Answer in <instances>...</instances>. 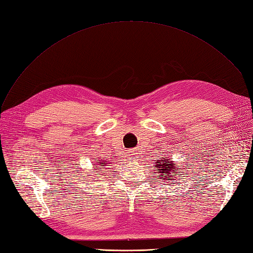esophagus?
<instances>
[{
    "label": "esophagus",
    "instance_id": "1",
    "mask_svg": "<svg viewBox=\"0 0 253 253\" xmlns=\"http://www.w3.org/2000/svg\"><path fill=\"white\" fill-rule=\"evenodd\" d=\"M129 153H131V154H129V155H133V154H134V153H132V152H129Z\"/></svg>",
    "mask_w": 253,
    "mask_h": 253
}]
</instances>
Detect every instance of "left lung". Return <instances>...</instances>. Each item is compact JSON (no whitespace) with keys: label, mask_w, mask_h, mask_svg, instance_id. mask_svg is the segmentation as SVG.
Segmentation results:
<instances>
[{"label":"left lung","mask_w":253,"mask_h":253,"mask_svg":"<svg viewBox=\"0 0 253 253\" xmlns=\"http://www.w3.org/2000/svg\"><path fill=\"white\" fill-rule=\"evenodd\" d=\"M155 163H156V170H158V174H159L156 175L158 177L162 176L164 180L171 181L173 176H174V180H176L175 179V176L177 175L176 173H181L182 168H177L175 166V163L170 159H168L167 156L166 158H163V160H158V162Z\"/></svg>","instance_id":"left-lung-1"}]
</instances>
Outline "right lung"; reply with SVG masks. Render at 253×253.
<instances>
[{
    "label": "right lung",
    "mask_w": 253,
    "mask_h": 253,
    "mask_svg": "<svg viewBox=\"0 0 253 253\" xmlns=\"http://www.w3.org/2000/svg\"><path fill=\"white\" fill-rule=\"evenodd\" d=\"M99 162V164H98V165H101V164H103V165H105L106 166V164L108 163L107 161H98ZM95 167H97V166H95ZM100 170V171H101V169H99Z\"/></svg>",
    "instance_id": "1"
}]
</instances>
